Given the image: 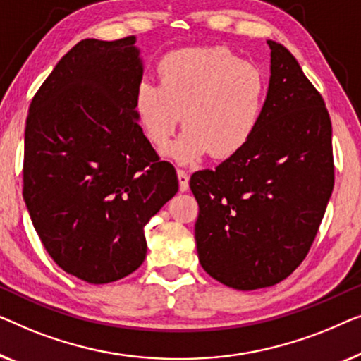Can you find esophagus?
<instances>
[{
    "label": "esophagus",
    "instance_id": "1",
    "mask_svg": "<svg viewBox=\"0 0 361 361\" xmlns=\"http://www.w3.org/2000/svg\"><path fill=\"white\" fill-rule=\"evenodd\" d=\"M176 175H178V183H180V191H186L190 188V176L185 170H176Z\"/></svg>",
    "mask_w": 361,
    "mask_h": 361
}]
</instances>
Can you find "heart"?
Here are the masks:
<instances>
[{
  "label": "heart",
  "instance_id": "b5f03b06",
  "mask_svg": "<svg viewBox=\"0 0 361 361\" xmlns=\"http://www.w3.org/2000/svg\"><path fill=\"white\" fill-rule=\"evenodd\" d=\"M160 85L140 81L135 113L152 145L164 147L178 128L186 130L166 155L191 164L211 152L229 159L248 144L260 124L267 80L255 65L226 47L175 50L159 65Z\"/></svg>",
  "mask_w": 361,
  "mask_h": 361
}]
</instances>
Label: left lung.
I'll list each match as a JSON object with an SVG mask.
<instances>
[{"label":"left lung","mask_w":361,"mask_h":361,"mask_svg":"<svg viewBox=\"0 0 361 361\" xmlns=\"http://www.w3.org/2000/svg\"><path fill=\"white\" fill-rule=\"evenodd\" d=\"M263 114L248 144L191 175L197 257L242 291L288 278L306 258L334 190L332 123L322 96L275 40Z\"/></svg>","instance_id":"left-lung-1"}]
</instances>
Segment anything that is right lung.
I'll list each match as a JSON object with an SVG mask.
<instances>
[{"label":"right lung","mask_w":361,"mask_h":361,"mask_svg":"<svg viewBox=\"0 0 361 361\" xmlns=\"http://www.w3.org/2000/svg\"><path fill=\"white\" fill-rule=\"evenodd\" d=\"M135 37L85 39L55 65L29 106L23 196L63 271L91 284L145 260L144 227L178 191L173 165L142 132Z\"/></svg>","instance_id":"add662e5"}]
</instances>
